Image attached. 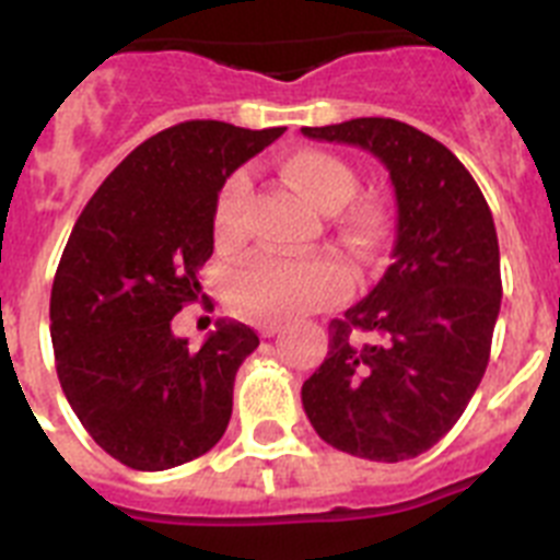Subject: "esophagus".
<instances>
[{
    "mask_svg": "<svg viewBox=\"0 0 560 560\" xmlns=\"http://www.w3.org/2000/svg\"><path fill=\"white\" fill-rule=\"evenodd\" d=\"M283 330V325L280 323H264V325H257V334L264 336V339H271V336H277Z\"/></svg>",
    "mask_w": 560,
    "mask_h": 560,
    "instance_id": "obj_1",
    "label": "esophagus"
}]
</instances>
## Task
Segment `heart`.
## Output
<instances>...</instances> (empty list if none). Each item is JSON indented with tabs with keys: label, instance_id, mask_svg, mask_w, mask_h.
Returning a JSON list of instances; mask_svg holds the SVG:
<instances>
[{
	"label": "heart",
	"instance_id": "b5f03b06",
	"mask_svg": "<svg viewBox=\"0 0 560 560\" xmlns=\"http://www.w3.org/2000/svg\"><path fill=\"white\" fill-rule=\"evenodd\" d=\"M283 171L291 185L305 192L319 210L341 207L355 190V171L348 162L328 151L300 148L289 153ZM246 196V173H232L221 185L212 207V232L221 246L241 237V205ZM341 232L355 249H373L381 235V212L368 201L348 205L339 215ZM353 283L348 264L330 252L305 257H255L249 266L237 269L230 280V303L237 314L260 323H283L303 316L316 305L334 303L345 296Z\"/></svg>",
	"mask_w": 560,
	"mask_h": 560
}]
</instances>
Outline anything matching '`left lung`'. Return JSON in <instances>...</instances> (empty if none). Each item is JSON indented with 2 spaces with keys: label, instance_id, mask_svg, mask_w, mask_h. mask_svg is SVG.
Returning a JSON list of instances; mask_svg holds the SVG:
<instances>
[{
  "label": "left lung",
  "instance_id": "1",
  "mask_svg": "<svg viewBox=\"0 0 560 560\" xmlns=\"http://www.w3.org/2000/svg\"><path fill=\"white\" fill-rule=\"evenodd\" d=\"M303 133L378 156L398 205L393 260L330 323L328 355L303 384L305 415L353 457H418L457 423L488 368L502 305L493 215L463 162L407 122L355 117Z\"/></svg>",
  "mask_w": 560,
  "mask_h": 560
}]
</instances>
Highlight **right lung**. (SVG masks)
<instances>
[{
    "mask_svg": "<svg viewBox=\"0 0 560 560\" xmlns=\"http://www.w3.org/2000/svg\"><path fill=\"white\" fill-rule=\"evenodd\" d=\"M283 131L165 128L108 173L72 226L49 296L58 381L92 440L133 471L190 463L224 438L235 373L260 339L219 319L190 350L171 319L201 294L221 185Z\"/></svg>",
    "mask_w": 560,
    "mask_h": 560,
    "instance_id": "add662e5",
    "label": "right lung"
}]
</instances>
